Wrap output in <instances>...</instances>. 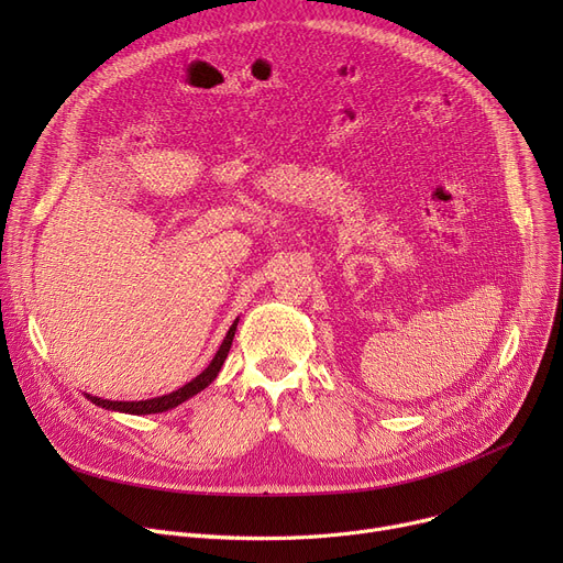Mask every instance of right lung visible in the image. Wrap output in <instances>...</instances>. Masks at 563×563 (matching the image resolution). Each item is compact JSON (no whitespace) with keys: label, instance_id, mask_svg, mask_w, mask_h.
Listing matches in <instances>:
<instances>
[{"label":"right lung","instance_id":"obj_1","mask_svg":"<svg viewBox=\"0 0 563 563\" xmlns=\"http://www.w3.org/2000/svg\"><path fill=\"white\" fill-rule=\"evenodd\" d=\"M236 323H240V317H236L232 321V327L228 329L219 351L214 353L212 363L207 365L196 378H191L187 386L177 388L168 395H162V397H153V399H141V401H109V399H102V397H93V395H86V399H91V404L104 408V410H115V412H130V416H151V412H164V410H170L175 406H180L183 401L191 399L194 395H198L200 390H205L210 383L219 376L225 358H228V351L232 346V340H234V331H236Z\"/></svg>","mask_w":563,"mask_h":563}]
</instances>
